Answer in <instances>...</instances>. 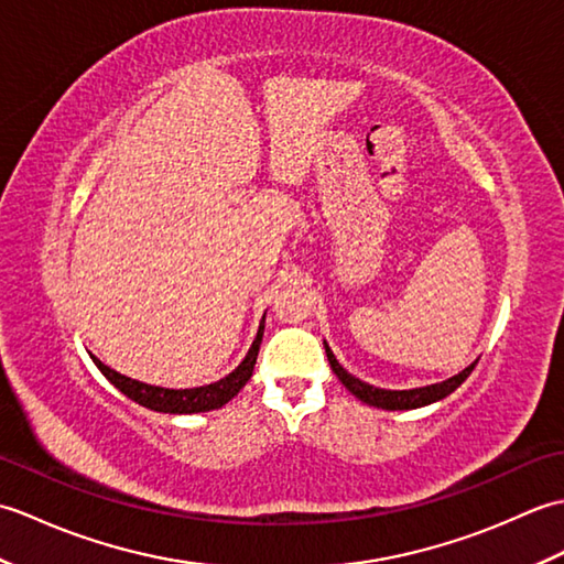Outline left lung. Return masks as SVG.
I'll use <instances>...</instances> for the list:
<instances>
[{"label":"left lung","instance_id":"1","mask_svg":"<svg viewBox=\"0 0 564 564\" xmlns=\"http://www.w3.org/2000/svg\"><path fill=\"white\" fill-rule=\"evenodd\" d=\"M325 351H327L332 370L341 380V386L349 390L351 394H356V398L361 400V402H366L370 406H380V410H416V406H424V404H431V402H436V400H443L455 388L463 386L465 378L470 376L473 368L477 366V361H475V364L467 366L465 370H460L458 376H453V378L443 380V382H436V386L414 388V390H382V388L368 386V382L354 378L351 373H346V370L339 366L337 358H334V354H332V349H329L327 344H325Z\"/></svg>","mask_w":564,"mask_h":564}]
</instances>
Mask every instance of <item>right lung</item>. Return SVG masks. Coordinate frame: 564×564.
<instances>
[{
  "instance_id": "right-lung-1",
  "label": "right lung",
  "mask_w": 564,
  "mask_h": 564,
  "mask_svg": "<svg viewBox=\"0 0 564 564\" xmlns=\"http://www.w3.org/2000/svg\"><path fill=\"white\" fill-rule=\"evenodd\" d=\"M263 337V325H259L257 339L251 344V349L247 351L245 361L239 364L230 376H225L218 382H210V386L203 388H188V390H170V388H158V386H148V382L133 380L128 376H121L118 370L104 366L99 358L91 356V361L97 364L101 373L109 378L113 386L128 394L130 400L148 406V410L154 412H166V414H194V412H210L218 410L225 402H230L235 394L247 386V380L254 373V364L259 356V344Z\"/></svg>"
}]
</instances>
